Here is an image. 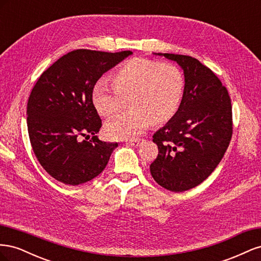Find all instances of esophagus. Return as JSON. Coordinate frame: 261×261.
<instances>
[{
    "instance_id": "1",
    "label": "esophagus",
    "mask_w": 261,
    "mask_h": 261,
    "mask_svg": "<svg viewBox=\"0 0 261 261\" xmlns=\"http://www.w3.org/2000/svg\"><path fill=\"white\" fill-rule=\"evenodd\" d=\"M141 143V139H134V140H129L126 143V145L132 146V147H138Z\"/></svg>"
}]
</instances>
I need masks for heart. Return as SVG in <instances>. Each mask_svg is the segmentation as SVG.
<instances>
[{
	"label": "heart",
	"instance_id": "obj_1",
	"mask_svg": "<svg viewBox=\"0 0 261 261\" xmlns=\"http://www.w3.org/2000/svg\"><path fill=\"white\" fill-rule=\"evenodd\" d=\"M113 87L97 83L92 102L97 111L110 116L123 109L128 100L127 113L106 123L108 137L126 140L140 135L150 123L170 121L180 106L185 89L183 73L175 65L148 59H134L112 75Z\"/></svg>",
	"mask_w": 261,
	"mask_h": 261
}]
</instances>
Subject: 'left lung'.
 I'll return each instance as SVG.
<instances>
[{
  "instance_id": "1",
  "label": "left lung",
  "mask_w": 261,
  "mask_h": 261,
  "mask_svg": "<svg viewBox=\"0 0 261 261\" xmlns=\"http://www.w3.org/2000/svg\"><path fill=\"white\" fill-rule=\"evenodd\" d=\"M176 62L185 89L175 115L154 133L159 153L150 173L160 186L180 193L198 186L218 167L232 138V106L225 87L192 57L153 53Z\"/></svg>"
}]
</instances>
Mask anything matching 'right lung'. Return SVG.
<instances>
[{"label": "right lung", "instance_id": "add662e5", "mask_svg": "<svg viewBox=\"0 0 261 261\" xmlns=\"http://www.w3.org/2000/svg\"><path fill=\"white\" fill-rule=\"evenodd\" d=\"M132 54L72 51L44 70L31 90L27 103L30 144L42 168L61 183H86L107 167L117 143L96 136L102 123L92 90L102 75ZM90 135V141L80 140Z\"/></svg>", "mask_w": 261, "mask_h": 261}]
</instances>
